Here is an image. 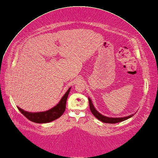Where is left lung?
<instances>
[{
	"label": "left lung",
	"mask_w": 158,
	"mask_h": 158,
	"mask_svg": "<svg viewBox=\"0 0 158 158\" xmlns=\"http://www.w3.org/2000/svg\"><path fill=\"white\" fill-rule=\"evenodd\" d=\"M88 100H89V108L91 110V112H92V114L94 115V117H96V118H97L98 119H99V120H101V122H104V123H118L122 121H124L125 120L128 119L129 118L131 117L134 114L130 115L128 116L127 117H106L104 116L103 115H102L101 114H100L94 107V105L93 104V102L91 100V99L89 98H88Z\"/></svg>",
	"instance_id": "1"
}]
</instances>
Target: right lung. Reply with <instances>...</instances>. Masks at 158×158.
Wrapping results in <instances>:
<instances>
[{
  "label": "right lung",
  "instance_id": "add662e5",
  "mask_svg": "<svg viewBox=\"0 0 158 158\" xmlns=\"http://www.w3.org/2000/svg\"><path fill=\"white\" fill-rule=\"evenodd\" d=\"M70 89L71 87L69 88V89L67 91V92L61 98L59 102L56 106L48 110L39 112H31L25 111L19 107H17L22 114H23L28 119L33 122L38 123H45L51 122L59 118L65 112L66 108V102Z\"/></svg>",
  "mask_w": 158,
  "mask_h": 158
}]
</instances>
